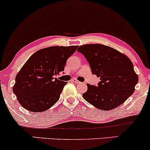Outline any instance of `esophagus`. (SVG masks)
I'll list each match as a JSON object with an SVG mask.
<instances>
[{
	"instance_id": "obj_1",
	"label": "esophagus",
	"mask_w": 150,
	"mask_h": 150,
	"mask_svg": "<svg viewBox=\"0 0 150 150\" xmlns=\"http://www.w3.org/2000/svg\"><path fill=\"white\" fill-rule=\"evenodd\" d=\"M71 82H73V83H76V84H79V83H81V82H80V81H79L77 79H71Z\"/></svg>"
}]
</instances>
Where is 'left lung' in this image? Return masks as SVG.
<instances>
[{
  "instance_id": "obj_1",
  "label": "left lung",
  "mask_w": 150,
  "mask_h": 150,
  "mask_svg": "<svg viewBox=\"0 0 150 150\" xmlns=\"http://www.w3.org/2000/svg\"><path fill=\"white\" fill-rule=\"evenodd\" d=\"M85 56L93 74L100 78L98 86L87 84L83 97L102 110H111L123 103L134 93L139 81L130 59L114 48L87 44L77 50Z\"/></svg>"
}]
</instances>
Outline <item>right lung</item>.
Here are the masks:
<instances>
[{
  "label": "right lung",
  "instance_id": "obj_1",
  "mask_svg": "<svg viewBox=\"0 0 150 150\" xmlns=\"http://www.w3.org/2000/svg\"><path fill=\"white\" fill-rule=\"evenodd\" d=\"M78 47H49L29 58L17 74L13 86V92L21 106L31 112H41L59 100L67 82L56 76L64 71L67 60Z\"/></svg>",
  "mask_w": 150,
  "mask_h": 150
}]
</instances>
